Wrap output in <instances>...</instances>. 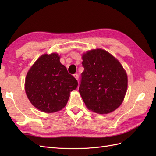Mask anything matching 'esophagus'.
<instances>
[{
	"label": "esophagus",
	"mask_w": 156,
	"mask_h": 156,
	"mask_svg": "<svg viewBox=\"0 0 156 156\" xmlns=\"http://www.w3.org/2000/svg\"><path fill=\"white\" fill-rule=\"evenodd\" d=\"M73 77L76 79L77 80H78L79 79V75L77 74V73H75L74 75H73Z\"/></svg>",
	"instance_id": "obj_1"
}]
</instances>
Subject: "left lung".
<instances>
[{
    "instance_id": "left-lung-1",
    "label": "left lung",
    "mask_w": 156,
    "mask_h": 156,
    "mask_svg": "<svg viewBox=\"0 0 156 156\" xmlns=\"http://www.w3.org/2000/svg\"><path fill=\"white\" fill-rule=\"evenodd\" d=\"M83 66L79 93L89 110L107 114L123 101L127 76L120 62L107 51L92 49L82 56Z\"/></svg>"
}]
</instances>
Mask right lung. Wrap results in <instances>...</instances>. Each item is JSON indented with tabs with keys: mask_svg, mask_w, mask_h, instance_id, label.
<instances>
[{
	"mask_svg": "<svg viewBox=\"0 0 156 156\" xmlns=\"http://www.w3.org/2000/svg\"><path fill=\"white\" fill-rule=\"evenodd\" d=\"M78 85L75 78L60 62L57 53L41 55L32 65L25 79V92L30 103L45 112L62 110L69 93Z\"/></svg>",
	"mask_w": 156,
	"mask_h": 156,
	"instance_id": "right-lung-1",
	"label": "right lung"
}]
</instances>
